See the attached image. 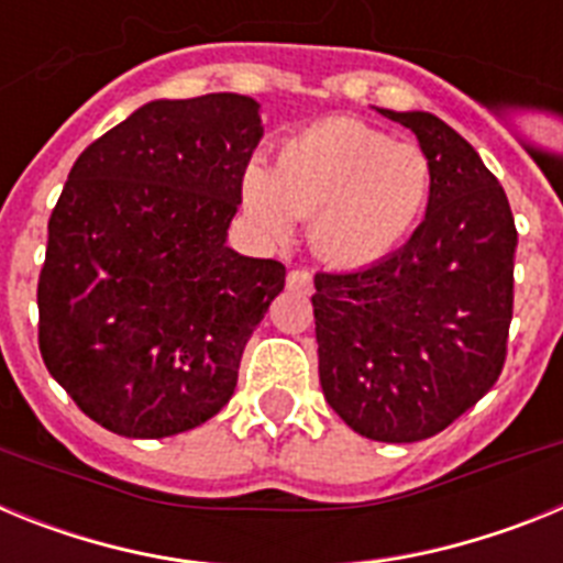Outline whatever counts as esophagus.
I'll list each match as a JSON object with an SVG mask.
<instances>
[{
	"label": "esophagus",
	"instance_id": "esophagus-1",
	"mask_svg": "<svg viewBox=\"0 0 563 563\" xmlns=\"http://www.w3.org/2000/svg\"><path fill=\"white\" fill-rule=\"evenodd\" d=\"M287 287L292 292H301V296H310L312 292V273L305 267H296V271L287 273Z\"/></svg>",
	"mask_w": 563,
	"mask_h": 563
}]
</instances>
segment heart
<instances>
[{"mask_svg": "<svg viewBox=\"0 0 563 563\" xmlns=\"http://www.w3.org/2000/svg\"><path fill=\"white\" fill-rule=\"evenodd\" d=\"M431 157L411 141L355 118H327L278 143L273 168L242 172V206L271 236L312 220L310 239L327 262L372 265L409 239L429 208Z\"/></svg>", "mask_w": 563, "mask_h": 563, "instance_id": "obj_1", "label": "heart"}]
</instances>
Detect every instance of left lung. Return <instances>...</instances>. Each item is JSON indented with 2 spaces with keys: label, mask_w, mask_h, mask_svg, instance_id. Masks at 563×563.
<instances>
[{
  "label": "left lung",
  "mask_w": 563,
  "mask_h": 563,
  "mask_svg": "<svg viewBox=\"0 0 563 563\" xmlns=\"http://www.w3.org/2000/svg\"><path fill=\"white\" fill-rule=\"evenodd\" d=\"M411 129L434 186L397 253L352 273H316L318 377L352 431L377 442L440 434L501 375L514 318V211L474 146L429 112Z\"/></svg>",
  "instance_id": "left-lung-1"
}]
</instances>
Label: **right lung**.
I'll list each match as a JSON object with an SVG mask.
<instances>
[{"mask_svg": "<svg viewBox=\"0 0 563 563\" xmlns=\"http://www.w3.org/2000/svg\"><path fill=\"white\" fill-rule=\"evenodd\" d=\"M258 137L247 96L152 101L69 168L38 273V350L112 434H180L233 397L247 338L285 290L282 262L225 245Z\"/></svg>", "mask_w": 563, "mask_h": 563, "instance_id": "obj_1", "label": "right lung"}]
</instances>
